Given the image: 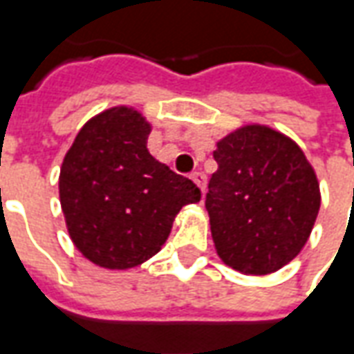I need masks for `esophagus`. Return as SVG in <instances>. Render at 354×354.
Instances as JSON below:
<instances>
[{"mask_svg":"<svg viewBox=\"0 0 354 354\" xmlns=\"http://www.w3.org/2000/svg\"><path fill=\"white\" fill-rule=\"evenodd\" d=\"M192 180L195 182V184L199 185L201 192H203V195H205V189H207V176H205L203 172H193Z\"/></svg>","mask_w":354,"mask_h":354,"instance_id":"esophagus-1","label":"esophagus"}]
</instances>
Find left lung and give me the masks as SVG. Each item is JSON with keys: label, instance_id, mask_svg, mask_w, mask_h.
<instances>
[{"label": "left lung", "instance_id": "1", "mask_svg": "<svg viewBox=\"0 0 354 354\" xmlns=\"http://www.w3.org/2000/svg\"><path fill=\"white\" fill-rule=\"evenodd\" d=\"M205 207L216 252L245 274L273 273L296 258L320 208L319 182L288 136L248 124L218 142Z\"/></svg>", "mask_w": 354, "mask_h": 354}]
</instances>
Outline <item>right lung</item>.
<instances>
[{
  "label": "right lung",
  "mask_w": 354,
  "mask_h": 354,
  "mask_svg": "<svg viewBox=\"0 0 354 354\" xmlns=\"http://www.w3.org/2000/svg\"><path fill=\"white\" fill-rule=\"evenodd\" d=\"M149 131L136 109H106L85 123L60 169L68 233L87 260L106 269L149 260L165 245L180 208L201 201L189 178L147 151Z\"/></svg>",
  "instance_id": "obj_1"
}]
</instances>
